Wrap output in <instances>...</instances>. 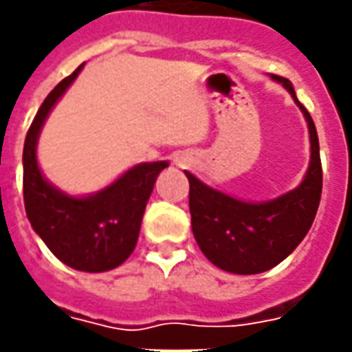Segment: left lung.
<instances>
[{
    "label": "left lung",
    "instance_id": "8db88e82",
    "mask_svg": "<svg viewBox=\"0 0 352 352\" xmlns=\"http://www.w3.org/2000/svg\"><path fill=\"white\" fill-rule=\"evenodd\" d=\"M302 110L310 131V166L302 184L271 201L252 204L209 188L186 172L190 180L192 230L205 258L228 273L256 275L279 265L308 234L322 197V160L312 116L289 79L273 75Z\"/></svg>",
    "mask_w": 352,
    "mask_h": 352
}]
</instances>
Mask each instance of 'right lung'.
<instances>
[{
    "label": "right lung",
    "mask_w": 352,
    "mask_h": 352,
    "mask_svg": "<svg viewBox=\"0 0 352 352\" xmlns=\"http://www.w3.org/2000/svg\"><path fill=\"white\" fill-rule=\"evenodd\" d=\"M82 69L56 85L34 116L23 148V197L30 225L50 252L77 271L100 273L122 265L138 244L145 205L166 160L143 162L93 195L73 197L52 186L38 168L36 143L54 104Z\"/></svg>",
    "instance_id": "right-lung-1"
}]
</instances>
